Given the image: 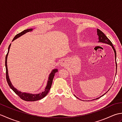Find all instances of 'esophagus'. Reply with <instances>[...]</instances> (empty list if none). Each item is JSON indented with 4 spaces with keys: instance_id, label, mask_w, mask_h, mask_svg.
I'll return each mask as SVG.
<instances>
[{
    "instance_id": "1",
    "label": "esophagus",
    "mask_w": 122,
    "mask_h": 122,
    "mask_svg": "<svg viewBox=\"0 0 122 122\" xmlns=\"http://www.w3.org/2000/svg\"><path fill=\"white\" fill-rule=\"evenodd\" d=\"M60 66H66V62L65 60H62L60 63Z\"/></svg>"
}]
</instances>
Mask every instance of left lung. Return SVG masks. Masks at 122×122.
<instances>
[{
  "label": "left lung",
  "instance_id": "8db88e82",
  "mask_svg": "<svg viewBox=\"0 0 122 122\" xmlns=\"http://www.w3.org/2000/svg\"><path fill=\"white\" fill-rule=\"evenodd\" d=\"M97 35L98 36V42L107 44V45H110L112 47L114 51V53H115V59L116 66V69H117V63H116V52L115 49H114V46H113V44H112V42H111V41L109 39H108V38L107 37V36L105 35V34H104V33H103L102 31H101L100 30L98 29H97ZM104 94H103L102 96H103ZM101 97H102V96H101ZM77 98H78V97H77ZM99 98V97L96 98L95 100L97 99V98Z\"/></svg>",
  "mask_w": 122,
  "mask_h": 122
}]
</instances>
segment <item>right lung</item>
I'll list each match as a JSON object with an SVG mask.
<instances>
[{
  "mask_svg": "<svg viewBox=\"0 0 122 122\" xmlns=\"http://www.w3.org/2000/svg\"><path fill=\"white\" fill-rule=\"evenodd\" d=\"M32 30L33 29H28L24 30L23 31L19 33H18V34L15 36V37L14 38V39H13L12 41L15 40V39H17L18 38L21 37V36L25 34V33H26L27 32L31 31H32ZM10 46H11V43L10 44V45L8 47V52L6 56V59H5V66H6V79L9 86L12 90V91H14V92L15 93V94L18 95L22 100L24 101H36L42 99V98L45 97H46V94L48 93L49 90H50L54 76V75H55L56 73V72H58V69H54L51 71L50 75H49V76L47 84H46V86L44 91L42 92L41 93H38V94H32V93H27L25 92H22L21 91H20L18 90L17 89H15V88L13 86L11 81H10V79L9 77V76H8V67H7V56H8V54L9 53Z\"/></svg>",
  "mask_w": 122,
  "mask_h": 122,
  "instance_id": "obj_1",
  "label": "right lung"
}]
</instances>
